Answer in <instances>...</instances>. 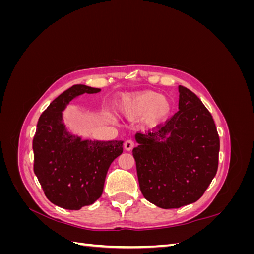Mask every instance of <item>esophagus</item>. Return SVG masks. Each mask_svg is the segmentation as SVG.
<instances>
[{"instance_id": "1", "label": "esophagus", "mask_w": 254, "mask_h": 254, "mask_svg": "<svg viewBox=\"0 0 254 254\" xmlns=\"http://www.w3.org/2000/svg\"><path fill=\"white\" fill-rule=\"evenodd\" d=\"M133 146H134V143H133L132 140H127V141L124 143V148H125V150H127V151L131 150V149L133 148Z\"/></svg>"}]
</instances>
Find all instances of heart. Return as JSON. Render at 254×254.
I'll use <instances>...</instances> for the list:
<instances>
[{
	"mask_svg": "<svg viewBox=\"0 0 254 254\" xmlns=\"http://www.w3.org/2000/svg\"><path fill=\"white\" fill-rule=\"evenodd\" d=\"M118 110L130 120L145 117L150 125L164 121L172 110L170 99L157 92H143L136 95H126L121 98Z\"/></svg>",
	"mask_w": 254,
	"mask_h": 254,
	"instance_id": "heart-1",
	"label": "heart"
}]
</instances>
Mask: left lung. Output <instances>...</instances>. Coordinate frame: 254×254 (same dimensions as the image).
<instances>
[{
  "mask_svg": "<svg viewBox=\"0 0 254 254\" xmlns=\"http://www.w3.org/2000/svg\"><path fill=\"white\" fill-rule=\"evenodd\" d=\"M178 90L177 113L152 132L136 133L132 150L144 198L162 209L197 201L218 167L219 136L211 113L190 90Z\"/></svg>",
  "mask_w": 254,
  "mask_h": 254,
  "instance_id": "obj_1",
  "label": "left lung"
}]
</instances>
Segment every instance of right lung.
<instances>
[{"label":"right lung","instance_id":"right-lung-1","mask_svg":"<svg viewBox=\"0 0 254 254\" xmlns=\"http://www.w3.org/2000/svg\"><path fill=\"white\" fill-rule=\"evenodd\" d=\"M101 89L74 84L40 115L33 140L34 172L49 200L79 210L102 196L109 166L123 152V141L82 140L66 129L63 111L81 94Z\"/></svg>","mask_w":254,"mask_h":254}]
</instances>
